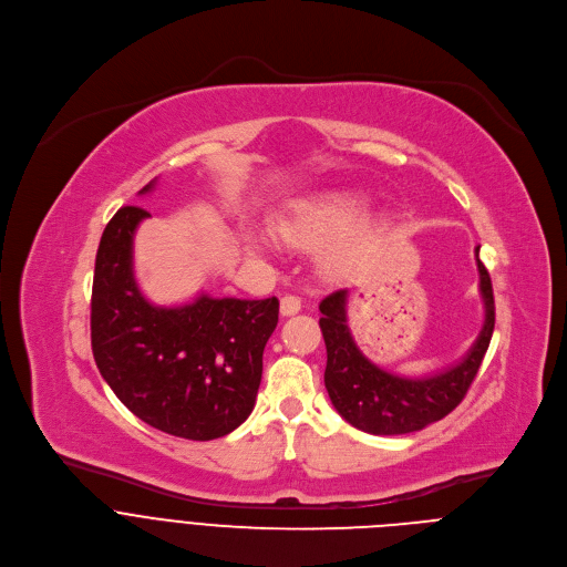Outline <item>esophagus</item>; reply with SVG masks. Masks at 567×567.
<instances>
[{
  "label": "esophagus",
  "instance_id": "obj_1",
  "mask_svg": "<svg viewBox=\"0 0 567 567\" xmlns=\"http://www.w3.org/2000/svg\"><path fill=\"white\" fill-rule=\"evenodd\" d=\"M300 298L298 296H293V293H287V296H282V300H280V313L282 316H293V313H298L300 311Z\"/></svg>",
  "mask_w": 567,
  "mask_h": 567
}]
</instances>
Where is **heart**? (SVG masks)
Masks as SVG:
<instances>
[{"instance_id": "1", "label": "heart", "mask_w": 567, "mask_h": 567, "mask_svg": "<svg viewBox=\"0 0 567 567\" xmlns=\"http://www.w3.org/2000/svg\"><path fill=\"white\" fill-rule=\"evenodd\" d=\"M365 197L348 190L326 193L296 202L278 221V235L300 249H313L322 241L334 239L322 254V267L343 271L357 265L383 235V221L377 217H355L363 213ZM357 219L355 223L353 219ZM355 224L352 225L351 221Z\"/></svg>"}]
</instances>
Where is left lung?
<instances>
[{
  "mask_svg": "<svg viewBox=\"0 0 567 567\" xmlns=\"http://www.w3.org/2000/svg\"><path fill=\"white\" fill-rule=\"evenodd\" d=\"M484 326L466 357L431 377H399L372 363L354 343L348 328V289L320 300V332L328 348L326 388L339 415L370 435H406L446 417L464 399L489 348L496 305L489 271L480 262Z\"/></svg>",
  "mask_w": 567,
  "mask_h": 567,
  "instance_id": "left-lung-1",
  "label": "left lung"
}]
</instances>
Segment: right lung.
I'll return each mask as SVG.
<instances>
[{"label":"right lung","mask_w":567,"mask_h":567,"mask_svg":"<svg viewBox=\"0 0 567 567\" xmlns=\"http://www.w3.org/2000/svg\"><path fill=\"white\" fill-rule=\"evenodd\" d=\"M145 217L141 206H123L101 237L92 289L96 365L152 429L195 442L224 437L256 406L280 302L208 293L182 307L147 302L132 269L134 230Z\"/></svg>","instance_id":"1"}]
</instances>
